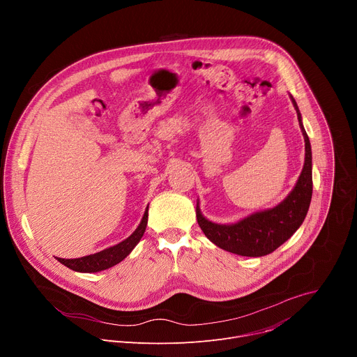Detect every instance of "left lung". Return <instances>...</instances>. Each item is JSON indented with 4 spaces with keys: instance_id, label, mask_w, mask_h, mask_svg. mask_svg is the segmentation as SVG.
<instances>
[{
    "instance_id": "left-lung-1",
    "label": "left lung",
    "mask_w": 357,
    "mask_h": 357,
    "mask_svg": "<svg viewBox=\"0 0 357 357\" xmlns=\"http://www.w3.org/2000/svg\"><path fill=\"white\" fill-rule=\"evenodd\" d=\"M298 121L305 139V164L299 179L278 206L254 213L236 225H216L202 216L196 206V219L205 236L218 247L244 257H263L285 243L302 225L308 213L312 197V152L311 142L305 131L298 106Z\"/></svg>"
}]
</instances>
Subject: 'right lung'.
<instances>
[{
  "label": "right lung",
  "instance_id": "add662e5",
  "mask_svg": "<svg viewBox=\"0 0 357 357\" xmlns=\"http://www.w3.org/2000/svg\"><path fill=\"white\" fill-rule=\"evenodd\" d=\"M148 222V209L144 213V218L137 227V230L124 241L119 243L117 245H113L110 248H106L100 252L90 254V256L80 257V259H58L59 263L66 266L68 268L79 273H97L107 270L120 261H123L128 254L132 251V248L137 245V243L141 240L145 227Z\"/></svg>",
  "mask_w": 357,
  "mask_h": 357
}]
</instances>
